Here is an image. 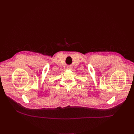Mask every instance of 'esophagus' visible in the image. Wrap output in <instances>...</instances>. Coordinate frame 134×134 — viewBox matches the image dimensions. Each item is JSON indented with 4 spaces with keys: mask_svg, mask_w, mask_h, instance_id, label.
I'll return each instance as SVG.
<instances>
[{
    "mask_svg": "<svg viewBox=\"0 0 134 134\" xmlns=\"http://www.w3.org/2000/svg\"><path fill=\"white\" fill-rule=\"evenodd\" d=\"M68 69H70V68H70V66H68Z\"/></svg>",
    "mask_w": 134,
    "mask_h": 134,
    "instance_id": "esophagus-1",
    "label": "esophagus"
}]
</instances>
